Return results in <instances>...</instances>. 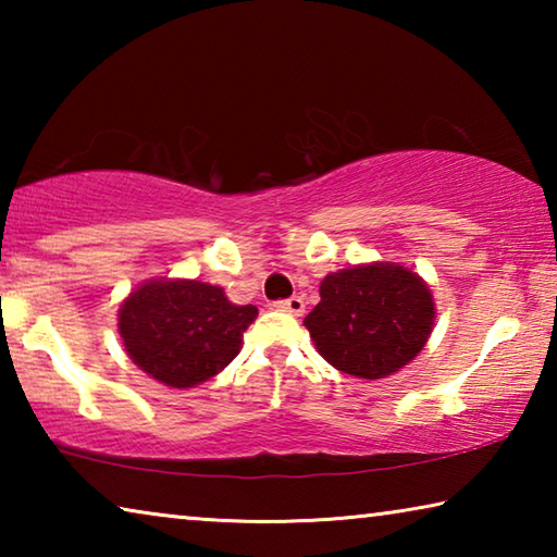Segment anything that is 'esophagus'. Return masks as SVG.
Returning <instances> with one entry per match:
<instances>
[{
	"label": "esophagus",
	"instance_id": "1",
	"mask_svg": "<svg viewBox=\"0 0 557 557\" xmlns=\"http://www.w3.org/2000/svg\"><path fill=\"white\" fill-rule=\"evenodd\" d=\"M275 309H277V312H285V314L301 317V314H305V299H301V297L280 299V301H275Z\"/></svg>",
	"mask_w": 557,
	"mask_h": 557
}]
</instances>
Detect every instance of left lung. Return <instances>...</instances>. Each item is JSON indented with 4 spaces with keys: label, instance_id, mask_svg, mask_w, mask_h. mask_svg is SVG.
<instances>
[{
    "label": "left lung",
    "instance_id": "obj_1",
    "mask_svg": "<svg viewBox=\"0 0 557 557\" xmlns=\"http://www.w3.org/2000/svg\"><path fill=\"white\" fill-rule=\"evenodd\" d=\"M307 314L309 336L336 371L375 381L398 373L435 326V297L400 262H363L332 272Z\"/></svg>",
    "mask_w": 557,
    "mask_h": 557
}]
</instances>
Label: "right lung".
<instances>
[{
    "mask_svg": "<svg viewBox=\"0 0 557 557\" xmlns=\"http://www.w3.org/2000/svg\"><path fill=\"white\" fill-rule=\"evenodd\" d=\"M258 307L233 305L223 287L199 280H147L120 305L127 356L169 388H194L221 373L243 346Z\"/></svg>",
    "mask_w": 557,
    "mask_h": 557,
    "instance_id": "add662e5",
    "label": "right lung"
}]
</instances>
